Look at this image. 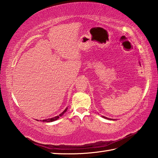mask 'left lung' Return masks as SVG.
<instances>
[{
	"label": "left lung",
	"instance_id": "8db88e82",
	"mask_svg": "<svg viewBox=\"0 0 158 158\" xmlns=\"http://www.w3.org/2000/svg\"><path fill=\"white\" fill-rule=\"evenodd\" d=\"M102 117H104V118H105V119H109V118H107V117H104V116H102Z\"/></svg>",
	"mask_w": 158,
	"mask_h": 158
}]
</instances>
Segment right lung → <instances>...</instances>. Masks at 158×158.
<instances>
[{
	"instance_id": "1",
	"label": "right lung",
	"mask_w": 158,
	"mask_h": 158,
	"mask_svg": "<svg viewBox=\"0 0 158 158\" xmlns=\"http://www.w3.org/2000/svg\"><path fill=\"white\" fill-rule=\"evenodd\" d=\"M67 109H68V108H66L64 110V111H63L62 113H60L58 116H56V117H52V118H49V119H44V120H43V122H53V121H56V120H57V119H58L60 117H61V116H62V115H63V114L66 111Z\"/></svg>"
}]
</instances>
